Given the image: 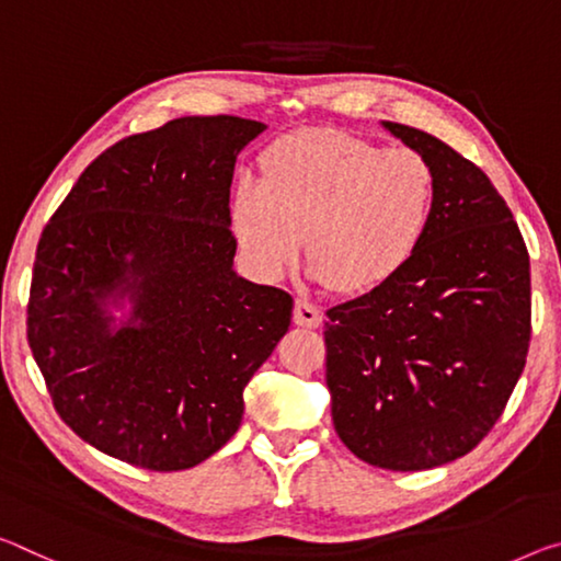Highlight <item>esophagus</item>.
<instances>
[{
	"label": "esophagus",
	"instance_id": "obj_1",
	"mask_svg": "<svg viewBox=\"0 0 561 561\" xmlns=\"http://www.w3.org/2000/svg\"><path fill=\"white\" fill-rule=\"evenodd\" d=\"M295 324L297 327H307V329H317L322 324V312L307 299H297L295 305Z\"/></svg>",
	"mask_w": 561,
	"mask_h": 561
}]
</instances>
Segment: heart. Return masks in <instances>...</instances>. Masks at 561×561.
Instances as JSON below:
<instances>
[{
    "mask_svg": "<svg viewBox=\"0 0 561 561\" xmlns=\"http://www.w3.org/2000/svg\"><path fill=\"white\" fill-rule=\"evenodd\" d=\"M260 182L239 180L229 199L239 254L256 277L297 264L336 295H369L402 274L430 234L437 174L414 149H385L340 129H297L260 157Z\"/></svg>",
    "mask_w": 561,
    "mask_h": 561,
    "instance_id": "obj_1",
    "label": "heart"
}]
</instances>
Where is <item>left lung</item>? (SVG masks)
<instances>
[{
    "instance_id": "left-lung-1",
    "label": "left lung",
    "mask_w": 561,
    "mask_h": 561,
    "mask_svg": "<svg viewBox=\"0 0 561 561\" xmlns=\"http://www.w3.org/2000/svg\"><path fill=\"white\" fill-rule=\"evenodd\" d=\"M381 127L430 159L437 211L399 277L327 312V387L346 449L420 472L465 457L502 416L529 350V254L482 169L422 129Z\"/></svg>"
}]
</instances>
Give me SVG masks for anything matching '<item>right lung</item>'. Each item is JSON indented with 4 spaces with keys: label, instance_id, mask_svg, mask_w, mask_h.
<instances>
[{
    "label": "right lung",
    "instance_id": "right-lung-1",
    "mask_svg": "<svg viewBox=\"0 0 561 561\" xmlns=\"http://www.w3.org/2000/svg\"><path fill=\"white\" fill-rule=\"evenodd\" d=\"M264 129L219 114L122 139L44 227L26 336L57 414L104 455L154 472L209 459L287 334L295 301L239 277L229 229L237 154Z\"/></svg>",
    "mask_w": 561,
    "mask_h": 561
}]
</instances>
